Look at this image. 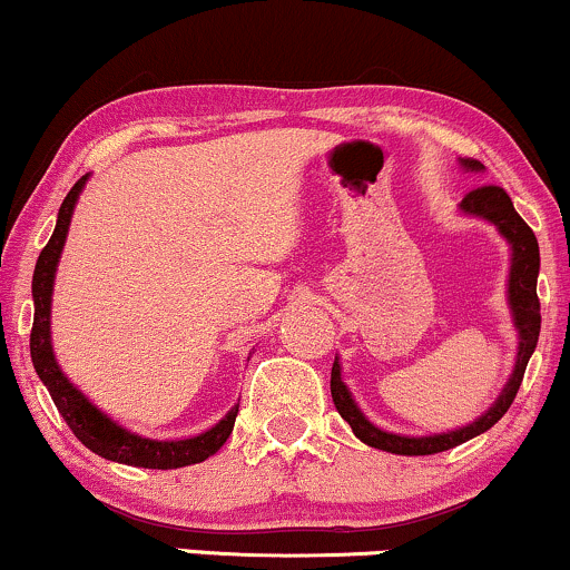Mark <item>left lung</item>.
Segmentation results:
<instances>
[{
	"mask_svg": "<svg viewBox=\"0 0 570 570\" xmlns=\"http://www.w3.org/2000/svg\"><path fill=\"white\" fill-rule=\"evenodd\" d=\"M461 166L466 171H482L480 160H461ZM461 212L469 214V217H480L488 219L490 225H495L507 244L512 246V267H509V307H512V322L517 330V358H514V370L509 375L507 385L499 394V399L493 402V407L488 412H482L474 423L469 426L448 431V434H431V436H402V434H391V431L377 429L375 423L367 421L358 404L353 402L348 385L343 383L340 377V362L335 358L332 364V402L343 421H348V426L353 429V434L358 436L364 444L370 448L385 450V453H396V455H431V453H442V450L455 448V444H463L466 440H474L476 434L488 431L490 426L501 421L503 412L512 407L517 391H520L522 375H525L528 358L535 351V343H539V330H541V303L539 294H535V281H539V240L531 227L525 225V219L514 212L512 198L503 193L501 187L495 185H485L476 187L466 198L461 200Z\"/></svg>",
	"mask_w": 570,
	"mask_h": 570,
	"instance_id": "1",
	"label": "left lung"
}]
</instances>
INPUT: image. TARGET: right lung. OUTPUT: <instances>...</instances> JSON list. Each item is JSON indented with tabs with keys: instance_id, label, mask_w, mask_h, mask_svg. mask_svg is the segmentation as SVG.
<instances>
[{
	"instance_id": "1",
	"label": "right lung",
	"mask_w": 570,
	"mask_h": 570,
	"mask_svg": "<svg viewBox=\"0 0 570 570\" xmlns=\"http://www.w3.org/2000/svg\"><path fill=\"white\" fill-rule=\"evenodd\" d=\"M85 181H88V174L69 189L61 208H58L56 230L50 235L48 246L39 254L35 278H31L35 326H31L29 345L31 362H35L39 381L48 385L58 412H61V417L67 421V426L75 431L77 440H80L88 450H94L96 455L107 458V461L128 463V466L141 469H181L189 466V463L206 461V458L217 453L222 444L227 442V436L233 434L238 404L222 417L217 426L203 431L198 436H189V440H147V436L130 434L128 429L117 426L112 417H107L101 410L94 407V404L82 396V391H77L75 385L69 383V377L63 375L61 367H58L53 345H50V303H53L56 267L58 259H61L63 244H67L69 222L71 214H75L77 198H80Z\"/></svg>"
}]
</instances>
